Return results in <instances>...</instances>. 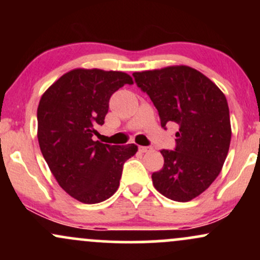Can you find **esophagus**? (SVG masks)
<instances>
[{
	"instance_id": "obj_1",
	"label": "esophagus",
	"mask_w": 260,
	"mask_h": 260,
	"mask_svg": "<svg viewBox=\"0 0 260 260\" xmlns=\"http://www.w3.org/2000/svg\"><path fill=\"white\" fill-rule=\"evenodd\" d=\"M153 150V148L150 147H139V151L140 153H148V151Z\"/></svg>"
}]
</instances>
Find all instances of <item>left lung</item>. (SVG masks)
Here are the masks:
<instances>
[{
	"label": "left lung",
	"instance_id": "8db88e82",
	"mask_svg": "<svg viewBox=\"0 0 260 260\" xmlns=\"http://www.w3.org/2000/svg\"><path fill=\"white\" fill-rule=\"evenodd\" d=\"M133 77L159 111L161 127H180L175 150L160 151L164 166L151 175L154 187L171 201H192L215 181L228 156L232 132L226 96L188 66L134 72Z\"/></svg>",
	"mask_w": 260,
	"mask_h": 260
}]
</instances>
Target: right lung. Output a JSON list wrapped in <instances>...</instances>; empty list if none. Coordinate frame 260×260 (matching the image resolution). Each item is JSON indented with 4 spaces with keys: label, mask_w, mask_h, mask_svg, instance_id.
<instances>
[{
    "label": "right lung",
    "mask_w": 260,
    "mask_h": 260,
    "mask_svg": "<svg viewBox=\"0 0 260 260\" xmlns=\"http://www.w3.org/2000/svg\"><path fill=\"white\" fill-rule=\"evenodd\" d=\"M129 74L99 68H76L59 77L41 95L38 140L45 161L66 193L84 204L109 199L120 186L124 161L136 144H104L92 140L103 126L111 95Z\"/></svg>",
    "instance_id": "1"
}]
</instances>
